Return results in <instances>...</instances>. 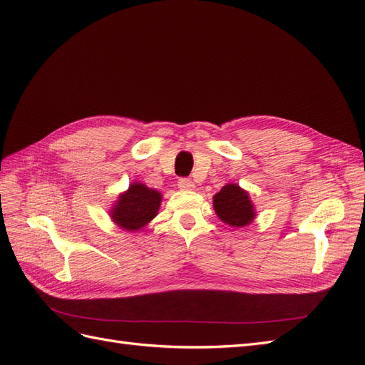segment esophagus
<instances>
[{
  "label": "esophagus",
  "instance_id": "34e87169",
  "mask_svg": "<svg viewBox=\"0 0 365 365\" xmlns=\"http://www.w3.org/2000/svg\"><path fill=\"white\" fill-rule=\"evenodd\" d=\"M178 187H180L181 190L189 192V190H193V189H195V184H193V181L189 180V178H181V180L178 181Z\"/></svg>",
  "mask_w": 365,
  "mask_h": 365
}]
</instances>
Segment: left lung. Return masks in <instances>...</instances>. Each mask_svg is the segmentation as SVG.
<instances>
[{
	"label": "left lung",
	"mask_w": 365,
	"mask_h": 365,
	"mask_svg": "<svg viewBox=\"0 0 365 365\" xmlns=\"http://www.w3.org/2000/svg\"><path fill=\"white\" fill-rule=\"evenodd\" d=\"M213 208L224 224L236 228L250 225L257 215L250 193L235 182L225 184L213 196Z\"/></svg>",
	"instance_id": "left-lung-1"
}]
</instances>
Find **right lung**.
<instances>
[{"label": "right lung", "mask_w": 365, "mask_h": 365, "mask_svg": "<svg viewBox=\"0 0 365 365\" xmlns=\"http://www.w3.org/2000/svg\"><path fill=\"white\" fill-rule=\"evenodd\" d=\"M163 201V195L150 189L146 184L134 181L129 184V189L120 193L117 201L109 210L113 222L126 231H140L158 215Z\"/></svg>", "instance_id": "add662e5"}]
</instances>
